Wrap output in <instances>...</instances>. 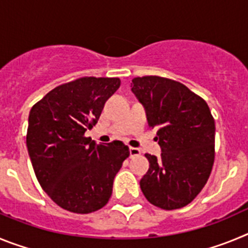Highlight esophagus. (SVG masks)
Instances as JSON below:
<instances>
[{
    "instance_id": "esophagus-1",
    "label": "esophagus",
    "mask_w": 248,
    "mask_h": 248,
    "mask_svg": "<svg viewBox=\"0 0 248 248\" xmlns=\"http://www.w3.org/2000/svg\"><path fill=\"white\" fill-rule=\"evenodd\" d=\"M129 151H130V157H134V156H138V155H140V150L138 148H130L129 149Z\"/></svg>"
}]
</instances>
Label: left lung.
Wrapping results in <instances>:
<instances>
[{"label": "left lung", "mask_w": 248, "mask_h": 248, "mask_svg": "<svg viewBox=\"0 0 248 248\" xmlns=\"http://www.w3.org/2000/svg\"><path fill=\"white\" fill-rule=\"evenodd\" d=\"M131 92L156 129L160 156L145 154L150 166L140 180L146 200L164 210L191 202L211 174L215 120L205 100L187 87L156 76L138 77Z\"/></svg>", "instance_id": "8db88e82"}]
</instances>
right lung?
Instances as JSON below:
<instances>
[{
  "mask_svg": "<svg viewBox=\"0 0 248 248\" xmlns=\"http://www.w3.org/2000/svg\"><path fill=\"white\" fill-rule=\"evenodd\" d=\"M119 87V78L84 77L54 88L31 109L26 143L34 174L67 211L89 214L107 205L130 154L119 140L104 145L84 137Z\"/></svg>",
  "mask_w": 248,
  "mask_h": 248,
  "instance_id": "add662e5",
  "label": "right lung"
}]
</instances>
